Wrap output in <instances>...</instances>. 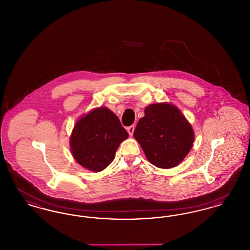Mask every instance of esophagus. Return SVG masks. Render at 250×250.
Returning <instances> with one entry per match:
<instances>
[{
	"label": "esophagus",
	"instance_id": "esophagus-1",
	"mask_svg": "<svg viewBox=\"0 0 250 250\" xmlns=\"http://www.w3.org/2000/svg\"><path fill=\"white\" fill-rule=\"evenodd\" d=\"M126 130L128 132V134L132 136L133 135V133H134V130H135V126L134 125H130V126H128L127 128H126Z\"/></svg>",
	"mask_w": 250,
	"mask_h": 250
}]
</instances>
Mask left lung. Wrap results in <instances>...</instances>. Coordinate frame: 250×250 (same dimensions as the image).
I'll return each instance as SVG.
<instances>
[{
	"instance_id": "8db88e82",
	"label": "left lung",
	"mask_w": 250,
	"mask_h": 250,
	"mask_svg": "<svg viewBox=\"0 0 250 250\" xmlns=\"http://www.w3.org/2000/svg\"><path fill=\"white\" fill-rule=\"evenodd\" d=\"M134 138L153 165L169 168L177 166L189 153L194 132L177 107L157 103L145 108L144 117L134 130Z\"/></svg>"
}]
</instances>
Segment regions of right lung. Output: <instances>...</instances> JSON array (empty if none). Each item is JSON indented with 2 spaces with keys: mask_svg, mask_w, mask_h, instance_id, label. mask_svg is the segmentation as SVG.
<instances>
[{
  "mask_svg": "<svg viewBox=\"0 0 250 250\" xmlns=\"http://www.w3.org/2000/svg\"><path fill=\"white\" fill-rule=\"evenodd\" d=\"M127 138L119 118L107 107H98L77 122L72 154L79 164L97 172L112 162L120 143Z\"/></svg>",
  "mask_w": 250,
  "mask_h": 250,
  "instance_id": "right-lung-1",
  "label": "right lung"
}]
</instances>
